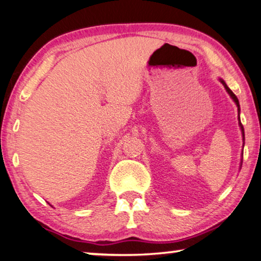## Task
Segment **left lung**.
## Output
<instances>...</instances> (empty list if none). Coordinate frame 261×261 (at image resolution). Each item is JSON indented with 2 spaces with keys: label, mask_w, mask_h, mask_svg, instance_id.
<instances>
[{
  "label": "left lung",
  "mask_w": 261,
  "mask_h": 261,
  "mask_svg": "<svg viewBox=\"0 0 261 261\" xmlns=\"http://www.w3.org/2000/svg\"><path fill=\"white\" fill-rule=\"evenodd\" d=\"M219 81H220V83L224 85V88L226 89V91H227V93L228 95H230V97L231 98L233 99V102L236 103V106H237V108H238V120H239V127H240V130H242V135H243V142H245V132H244V127H243V124H242V122H240V106H239V100H238V98H237V96L234 95V93L232 92V90L230 88L227 87L226 85V83H225V81L224 80H221V79H219ZM244 146V145H243ZM242 163L243 162H240V168H242Z\"/></svg>",
  "instance_id": "1"
}]
</instances>
